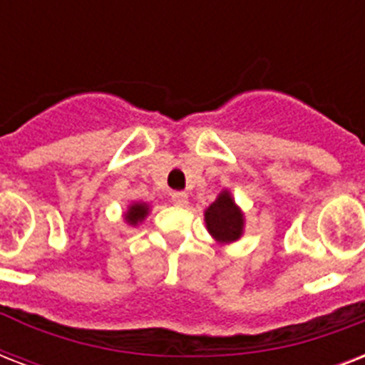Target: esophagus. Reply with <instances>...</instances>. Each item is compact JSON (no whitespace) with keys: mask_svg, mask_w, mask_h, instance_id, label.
<instances>
[{"mask_svg":"<svg viewBox=\"0 0 365 365\" xmlns=\"http://www.w3.org/2000/svg\"><path fill=\"white\" fill-rule=\"evenodd\" d=\"M172 202L176 206H185L189 202V197L185 191H174L172 193Z\"/></svg>","mask_w":365,"mask_h":365,"instance_id":"esophagus-1","label":"esophagus"}]
</instances>
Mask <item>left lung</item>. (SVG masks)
<instances>
[{
	"label": "left lung",
	"mask_w": 365,
	"mask_h": 365,
	"mask_svg": "<svg viewBox=\"0 0 365 365\" xmlns=\"http://www.w3.org/2000/svg\"><path fill=\"white\" fill-rule=\"evenodd\" d=\"M205 220L212 237H216L222 242H233L242 233V214L235 206L227 191L220 195L216 202L206 210Z\"/></svg>",
	"instance_id": "left-lung-1"
}]
</instances>
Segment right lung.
I'll use <instances>...</instances> for the list:
<instances>
[{"instance_id":"right-lung-1","label":"right lung","mask_w":365,"mask_h":365,"mask_svg":"<svg viewBox=\"0 0 365 365\" xmlns=\"http://www.w3.org/2000/svg\"><path fill=\"white\" fill-rule=\"evenodd\" d=\"M145 214H148V206H145V205H132L130 208H128V214H126V222L134 225V223L142 222L143 217H145Z\"/></svg>"}]
</instances>
